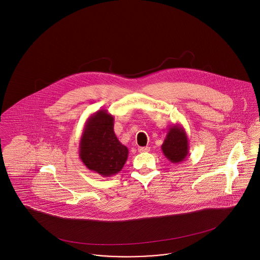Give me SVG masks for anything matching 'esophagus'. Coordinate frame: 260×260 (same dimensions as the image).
Masks as SVG:
<instances>
[{
    "instance_id": "obj_1",
    "label": "esophagus",
    "mask_w": 260,
    "mask_h": 260,
    "mask_svg": "<svg viewBox=\"0 0 260 260\" xmlns=\"http://www.w3.org/2000/svg\"><path fill=\"white\" fill-rule=\"evenodd\" d=\"M150 150V147H148V146H144V147H139L138 148V152L142 153V152H148Z\"/></svg>"
}]
</instances>
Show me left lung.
Wrapping results in <instances>:
<instances>
[{
    "mask_svg": "<svg viewBox=\"0 0 260 260\" xmlns=\"http://www.w3.org/2000/svg\"><path fill=\"white\" fill-rule=\"evenodd\" d=\"M161 149L170 162L181 163L188 154V138L185 129L180 123L169 127L168 134L164 139Z\"/></svg>",
    "mask_w": 260,
    "mask_h": 260,
    "instance_id": "left-lung-1",
    "label": "left lung"
}]
</instances>
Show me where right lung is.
Listing matches in <instances>:
<instances>
[{"label": "right lung", "mask_w": 260, "mask_h": 260, "mask_svg": "<svg viewBox=\"0 0 260 260\" xmlns=\"http://www.w3.org/2000/svg\"><path fill=\"white\" fill-rule=\"evenodd\" d=\"M127 156V147L115 135L114 117L103 109L92 114L79 141V158L86 168L102 177H112L122 170Z\"/></svg>", "instance_id": "obj_1"}]
</instances>
